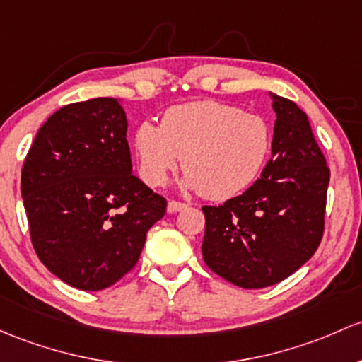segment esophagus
<instances>
[{
    "label": "esophagus",
    "instance_id": "1",
    "mask_svg": "<svg viewBox=\"0 0 362 362\" xmlns=\"http://www.w3.org/2000/svg\"><path fill=\"white\" fill-rule=\"evenodd\" d=\"M185 206H187V204L180 203V201H170V203H168V211L170 213H177V211L184 210Z\"/></svg>",
    "mask_w": 362,
    "mask_h": 362
}]
</instances>
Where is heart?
<instances>
[{"label": "heart", "mask_w": 362, "mask_h": 362, "mask_svg": "<svg viewBox=\"0 0 362 362\" xmlns=\"http://www.w3.org/2000/svg\"><path fill=\"white\" fill-rule=\"evenodd\" d=\"M271 146L265 117L211 100L173 105L163 114L161 127L144 121L135 132L146 184L163 185L182 163L185 187L215 201L248 189L265 166Z\"/></svg>", "instance_id": "obj_1"}]
</instances>
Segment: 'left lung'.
<instances>
[{
    "label": "left lung",
    "instance_id": "left-lung-1",
    "mask_svg": "<svg viewBox=\"0 0 362 362\" xmlns=\"http://www.w3.org/2000/svg\"><path fill=\"white\" fill-rule=\"evenodd\" d=\"M272 156L260 178L222 206H203L204 264L246 290L286 279L315 253L325 230L329 168L307 114L269 93Z\"/></svg>",
    "mask_w": 362,
    "mask_h": 362
}]
</instances>
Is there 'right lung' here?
I'll return each instance as SVG.
<instances>
[{
	"label": "right lung",
	"mask_w": 362,
	"mask_h": 362,
	"mask_svg": "<svg viewBox=\"0 0 362 362\" xmlns=\"http://www.w3.org/2000/svg\"><path fill=\"white\" fill-rule=\"evenodd\" d=\"M128 121L117 98L64 105L37 130L22 166L30 241L72 288L112 286L139 262L166 199L132 173Z\"/></svg>",
	"instance_id": "1"
}]
</instances>
